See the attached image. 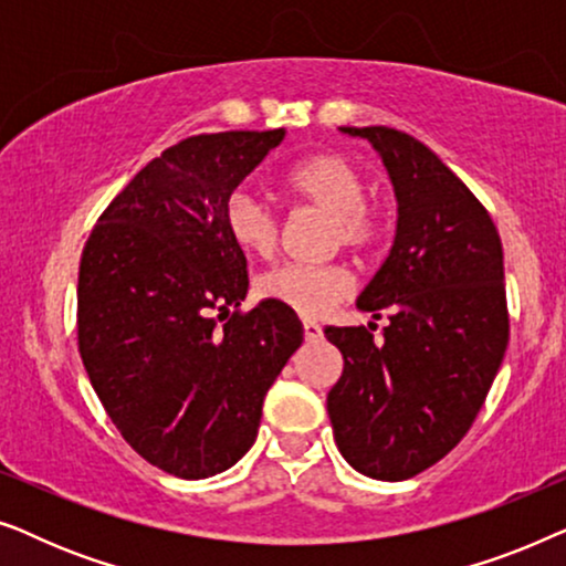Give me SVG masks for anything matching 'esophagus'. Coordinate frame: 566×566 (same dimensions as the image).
<instances>
[{"label": "esophagus", "instance_id": "1", "mask_svg": "<svg viewBox=\"0 0 566 566\" xmlns=\"http://www.w3.org/2000/svg\"><path fill=\"white\" fill-rule=\"evenodd\" d=\"M304 337L308 343H319L322 339V327L314 319H304Z\"/></svg>", "mask_w": 566, "mask_h": 566}]
</instances>
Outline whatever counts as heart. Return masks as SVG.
Returning <instances> with one entry per match:
<instances>
[{
	"label": "heart",
	"mask_w": 566,
	"mask_h": 566,
	"mask_svg": "<svg viewBox=\"0 0 566 566\" xmlns=\"http://www.w3.org/2000/svg\"><path fill=\"white\" fill-rule=\"evenodd\" d=\"M283 190L293 200L329 213V247L368 252L384 237V213L366 198L368 182L358 165L343 154H312L283 175ZM223 229L234 247L252 258H273L281 247V219L250 192H231L223 203ZM355 281L339 262L301 265L285 262L258 281V296L301 316H322L350 296Z\"/></svg>",
	"instance_id": "1"
}]
</instances>
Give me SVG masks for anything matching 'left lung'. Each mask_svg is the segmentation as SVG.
I'll return each instance as SVG.
<instances>
[{"label": "left lung", "mask_w": 566, "mask_h": 566, "mask_svg": "<svg viewBox=\"0 0 566 566\" xmlns=\"http://www.w3.org/2000/svg\"><path fill=\"white\" fill-rule=\"evenodd\" d=\"M368 138L399 203L389 258L358 308L389 324L327 327L345 368L327 394L335 443L355 471L399 482L438 463L476 420L510 339L502 242L479 198L405 130Z\"/></svg>", "instance_id": "left-lung-1"}]
</instances>
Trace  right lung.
I'll use <instances>...</instances> for the list:
<instances>
[{
    "mask_svg": "<svg viewBox=\"0 0 566 566\" xmlns=\"http://www.w3.org/2000/svg\"><path fill=\"white\" fill-rule=\"evenodd\" d=\"M283 136L182 138L111 200L82 250L76 339L92 389L172 476H213L250 451L262 399L304 343L291 308L239 312L250 275L223 229L227 198Z\"/></svg>",
    "mask_w": 566,
    "mask_h": 566,
    "instance_id": "right-lung-1",
    "label": "right lung"
}]
</instances>
